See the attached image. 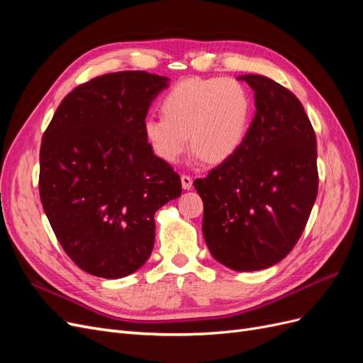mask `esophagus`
<instances>
[{"mask_svg": "<svg viewBox=\"0 0 363 363\" xmlns=\"http://www.w3.org/2000/svg\"><path fill=\"white\" fill-rule=\"evenodd\" d=\"M182 186H183V189H192V186H194V180H192V177L191 175H186V174H183L182 175Z\"/></svg>", "mask_w": 363, "mask_h": 363, "instance_id": "1", "label": "esophagus"}]
</instances>
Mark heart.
Returning a JSON list of instances; mask_svg holds the SVG:
<instances>
[{
	"instance_id": "heart-1",
	"label": "heart",
	"mask_w": 363,
	"mask_h": 363,
	"mask_svg": "<svg viewBox=\"0 0 363 363\" xmlns=\"http://www.w3.org/2000/svg\"><path fill=\"white\" fill-rule=\"evenodd\" d=\"M160 111L163 118L144 123V135L160 160L179 163L189 140L196 157L221 163L245 140L251 103L233 79H188L163 96Z\"/></svg>"
}]
</instances>
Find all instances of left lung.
<instances>
[{
	"mask_svg": "<svg viewBox=\"0 0 363 363\" xmlns=\"http://www.w3.org/2000/svg\"><path fill=\"white\" fill-rule=\"evenodd\" d=\"M256 115L235 155L194 186L212 256L235 271L276 265L298 242L318 195L316 136L304 107L265 75L247 74Z\"/></svg>",
	"mask_w": 363,
	"mask_h": 363,
	"instance_id": "obj_1",
	"label": "left lung"
}]
</instances>
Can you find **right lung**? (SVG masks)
I'll use <instances>...</instances> for the list:
<instances>
[{"mask_svg":"<svg viewBox=\"0 0 363 363\" xmlns=\"http://www.w3.org/2000/svg\"><path fill=\"white\" fill-rule=\"evenodd\" d=\"M167 77L121 71L63 98L42 136L39 195L65 252L103 279L139 269L155 247V213L182 194L180 175L144 135Z\"/></svg>","mask_w":363,"mask_h":363,"instance_id":"obj_1","label":"right lung"}]
</instances>
